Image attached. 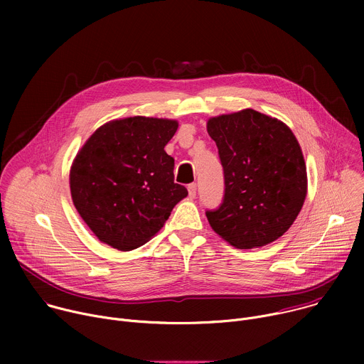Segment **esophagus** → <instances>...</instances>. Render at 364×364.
Instances as JSON below:
<instances>
[{
	"mask_svg": "<svg viewBox=\"0 0 364 364\" xmlns=\"http://www.w3.org/2000/svg\"><path fill=\"white\" fill-rule=\"evenodd\" d=\"M188 194H190V197L191 198H194L196 197V193H197V186H196V183H191V184H188Z\"/></svg>",
	"mask_w": 364,
	"mask_h": 364,
	"instance_id": "34e87169",
	"label": "esophagus"
}]
</instances>
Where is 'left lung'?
<instances>
[{"label": "left lung", "mask_w": 364, "mask_h": 364, "mask_svg": "<svg viewBox=\"0 0 364 364\" xmlns=\"http://www.w3.org/2000/svg\"><path fill=\"white\" fill-rule=\"evenodd\" d=\"M207 132L225 171V197L205 212L212 229L237 249L262 247L295 222L306 197L302 149L282 121L242 109L212 117Z\"/></svg>", "instance_id": "1"}]
</instances>
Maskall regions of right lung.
Segmentation results:
<instances>
[{"label": "right lung", "mask_w": 364, "mask_h": 364, "mask_svg": "<svg viewBox=\"0 0 364 364\" xmlns=\"http://www.w3.org/2000/svg\"><path fill=\"white\" fill-rule=\"evenodd\" d=\"M176 119L129 117L99 127L70 167V194L95 236L118 250H132L164 226L187 197L174 183V159L164 146Z\"/></svg>", "instance_id": "obj_1"}]
</instances>
